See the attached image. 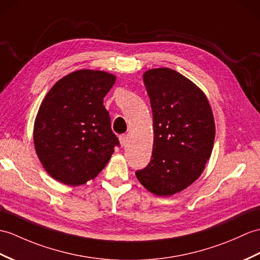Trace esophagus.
I'll use <instances>...</instances> for the list:
<instances>
[{"instance_id":"obj_1","label":"esophagus","mask_w":260,"mask_h":260,"mask_svg":"<svg viewBox=\"0 0 260 260\" xmlns=\"http://www.w3.org/2000/svg\"><path fill=\"white\" fill-rule=\"evenodd\" d=\"M119 142L123 147H126L128 144V136L127 135H120L119 136Z\"/></svg>"}]
</instances>
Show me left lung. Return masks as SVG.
<instances>
[{
    "instance_id": "obj_1",
    "label": "left lung",
    "mask_w": 260,
    "mask_h": 260,
    "mask_svg": "<svg viewBox=\"0 0 260 260\" xmlns=\"http://www.w3.org/2000/svg\"><path fill=\"white\" fill-rule=\"evenodd\" d=\"M153 112L154 145L149 164L136 171L140 183L157 196H172L201 176L212 154L215 122L203 90L172 69L144 73Z\"/></svg>"
}]
</instances>
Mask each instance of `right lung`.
<instances>
[{
  "mask_svg": "<svg viewBox=\"0 0 260 260\" xmlns=\"http://www.w3.org/2000/svg\"><path fill=\"white\" fill-rule=\"evenodd\" d=\"M116 81L104 71L80 70L55 83L34 123V146L42 165L65 185L98 176L119 146L103 100Z\"/></svg>",
  "mask_w": 260,
  "mask_h": 260,
  "instance_id": "obj_1",
  "label": "right lung"
}]
</instances>
